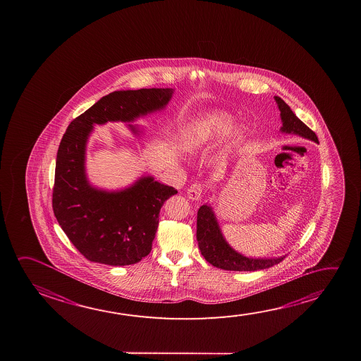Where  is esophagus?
Returning a JSON list of instances; mask_svg holds the SVG:
<instances>
[{
    "instance_id": "esophagus-1",
    "label": "esophagus",
    "mask_w": 361,
    "mask_h": 361,
    "mask_svg": "<svg viewBox=\"0 0 361 361\" xmlns=\"http://www.w3.org/2000/svg\"><path fill=\"white\" fill-rule=\"evenodd\" d=\"M201 195H202V186L200 183H192L188 190V196H189L190 200H200Z\"/></svg>"
}]
</instances>
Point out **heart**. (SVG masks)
I'll return each mask as SVG.
<instances>
[{
    "mask_svg": "<svg viewBox=\"0 0 361 361\" xmlns=\"http://www.w3.org/2000/svg\"><path fill=\"white\" fill-rule=\"evenodd\" d=\"M231 119L221 114V113H213L209 114L205 118L196 122L195 126L189 130L185 143L189 151H194L196 148L205 147L210 143L215 142L224 136L228 130L231 128ZM242 127H235L231 132V140H238L242 136Z\"/></svg>",
    "mask_w": 361,
    "mask_h": 361,
    "instance_id": "1",
    "label": "heart"
}]
</instances>
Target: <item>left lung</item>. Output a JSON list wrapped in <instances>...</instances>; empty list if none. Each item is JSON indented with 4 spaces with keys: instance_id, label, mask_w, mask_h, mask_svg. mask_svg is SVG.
I'll return each instance as SVG.
<instances>
[{
    "instance_id": "obj_1",
    "label": "left lung",
    "mask_w": 361,
    "mask_h": 361,
    "mask_svg": "<svg viewBox=\"0 0 361 361\" xmlns=\"http://www.w3.org/2000/svg\"><path fill=\"white\" fill-rule=\"evenodd\" d=\"M278 109L281 112L282 127L281 132L284 135H293L302 137L308 141L319 143L317 136L313 130H310L301 119L297 118L292 112L290 106L281 98L274 95ZM196 239L199 243L201 255L205 259L216 268L225 271H239L250 272L266 269L286 258V255L277 258H253L239 253L226 242L221 228L219 225L216 214L210 204H204L197 212V226H196Z\"/></svg>"
}]
</instances>
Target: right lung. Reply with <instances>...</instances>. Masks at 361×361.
I'll return each mask as SVG.
<instances>
[{
    "label": "right lung",
    "instance_id": "1",
    "mask_svg": "<svg viewBox=\"0 0 361 361\" xmlns=\"http://www.w3.org/2000/svg\"><path fill=\"white\" fill-rule=\"evenodd\" d=\"M175 89L116 90L101 98L66 128L60 142L53 190L56 220L74 247L106 266L138 263L152 249L161 207L178 190L145 172L123 189L94 186L87 175V145L94 126L122 122L137 140L145 128L132 124L161 112Z\"/></svg>",
    "mask_w": 361,
    "mask_h": 361
}]
</instances>
